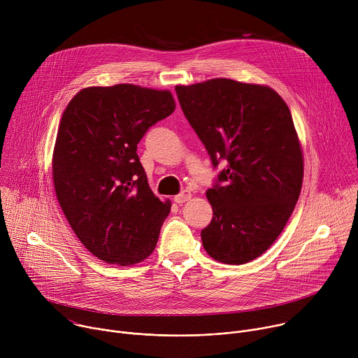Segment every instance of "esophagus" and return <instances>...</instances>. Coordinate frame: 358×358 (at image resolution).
Masks as SVG:
<instances>
[{
    "label": "esophagus",
    "mask_w": 358,
    "mask_h": 358,
    "mask_svg": "<svg viewBox=\"0 0 358 358\" xmlns=\"http://www.w3.org/2000/svg\"><path fill=\"white\" fill-rule=\"evenodd\" d=\"M191 198V192H188V191H182V192H180L178 195H176L174 196V201L177 202V203H184L185 201H188Z\"/></svg>",
    "instance_id": "1"
}]
</instances>
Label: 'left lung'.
<instances>
[{"label":"left lung","mask_w":358,"mask_h":358,"mask_svg":"<svg viewBox=\"0 0 358 358\" xmlns=\"http://www.w3.org/2000/svg\"><path fill=\"white\" fill-rule=\"evenodd\" d=\"M181 109L213 166L227 167L207 191L214 217L201 231L211 258L257 259L287 224L303 182V155L286 101L269 86L218 78L176 86Z\"/></svg>","instance_id":"1"}]
</instances>
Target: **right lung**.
<instances>
[{"label":"right lung","instance_id":"1","mask_svg":"<svg viewBox=\"0 0 358 358\" xmlns=\"http://www.w3.org/2000/svg\"><path fill=\"white\" fill-rule=\"evenodd\" d=\"M174 109L170 90L120 83L82 89L62 115L52 157L57 198L100 261L134 265L157 245L171 202L150 189L137 144Z\"/></svg>","mask_w":358,"mask_h":358}]
</instances>
